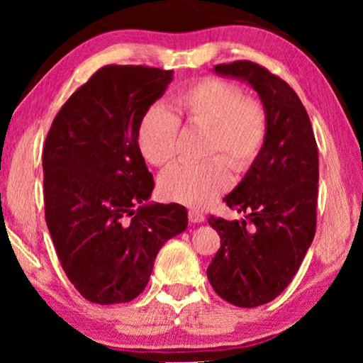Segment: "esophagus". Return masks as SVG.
I'll return each instance as SVG.
<instances>
[{"instance_id": "obj_1", "label": "esophagus", "mask_w": 363, "mask_h": 363, "mask_svg": "<svg viewBox=\"0 0 363 363\" xmlns=\"http://www.w3.org/2000/svg\"><path fill=\"white\" fill-rule=\"evenodd\" d=\"M188 220H190L191 223H203L205 221V215L198 210H190L188 211Z\"/></svg>"}]
</instances>
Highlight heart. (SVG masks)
Masks as SVG:
<instances>
[{"label":"heart","mask_w":363,"mask_h":363,"mask_svg":"<svg viewBox=\"0 0 363 363\" xmlns=\"http://www.w3.org/2000/svg\"><path fill=\"white\" fill-rule=\"evenodd\" d=\"M173 113L160 104L143 112L137 127V145L153 167H167L177 155L180 123L205 128L201 163H183L160 178L167 200L205 208L231 185L230 165L246 172L255 165L267 137V112L255 97L225 79L206 77L178 91L172 99Z\"/></svg>","instance_id":"heart-1"}]
</instances>
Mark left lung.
<instances>
[{
  "label": "left lung",
  "instance_id": "1",
  "mask_svg": "<svg viewBox=\"0 0 363 363\" xmlns=\"http://www.w3.org/2000/svg\"><path fill=\"white\" fill-rule=\"evenodd\" d=\"M245 79L267 112L264 148L225 200L246 221L208 218L221 246L206 269L213 289L238 307L276 299L296 276L315 235L319 152L309 116L292 87L251 61L218 64Z\"/></svg>",
  "mask_w": 363,
  "mask_h": 363
}]
</instances>
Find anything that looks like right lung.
<instances>
[{
    "label": "right lung",
    "mask_w": 363,
    "mask_h": 363,
    "mask_svg": "<svg viewBox=\"0 0 363 363\" xmlns=\"http://www.w3.org/2000/svg\"><path fill=\"white\" fill-rule=\"evenodd\" d=\"M172 74L101 67L67 99L44 142L48 230L69 281L96 304L135 299L160 247L186 230L185 206L143 205L155 183L137 145L140 117Z\"/></svg>",
    "instance_id": "right-lung-1"
}]
</instances>
